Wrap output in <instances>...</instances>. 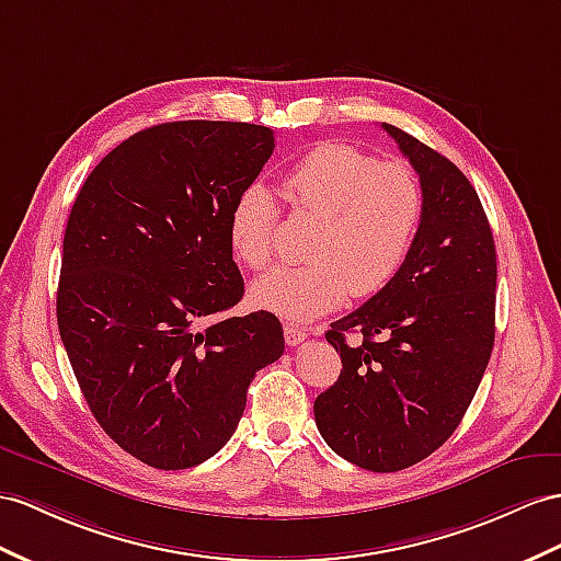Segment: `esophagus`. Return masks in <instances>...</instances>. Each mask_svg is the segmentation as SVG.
<instances>
[{
  "mask_svg": "<svg viewBox=\"0 0 561 561\" xmlns=\"http://www.w3.org/2000/svg\"><path fill=\"white\" fill-rule=\"evenodd\" d=\"M308 339V332L304 327L298 324H284V341L289 343V346H298V343H304Z\"/></svg>",
  "mask_w": 561,
  "mask_h": 561,
  "instance_id": "34e87169",
  "label": "esophagus"
}]
</instances>
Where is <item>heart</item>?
Returning <instances> with one entry per match:
<instances>
[{
  "instance_id": "1",
  "label": "heart",
  "mask_w": 561,
  "mask_h": 561,
  "mask_svg": "<svg viewBox=\"0 0 561 561\" xmlns=\"http://www.w3.org/2000/svg\"><path fill=\"white\" fill-rule=\"evenodd\" d=\"M284 190L298 213L320 218L308 243L310 263L277 267L253 282L255 308L291 322L336 310L346 296L369 298L405 265L424 213L422 180L405 161H377L343 141H324L291 165ZM279 210L261 182L243 190L229 213V247L251 270L275 257Z\"/></svg>"
}]
</instances>
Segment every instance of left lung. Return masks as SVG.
Segmentation results:
<instances>
[{
    "instance_id": "1",
    "label": "left lung",
    "mask_w": 561,
    "mask_h": 561,
    "mask_svg": "<svg viewBox=\"0 0 561 561\" xmlns=\"http://www.w3.org/2000/svg\"><path fill=\"white\" fill-rule=\"evenodd\" d=\"M381 127L422 180V222L396 279L327 332L343 369L312 410L329 448L386 473L422 462L462 422L495 341L497 263L465 172L400 127ZM351 331L362 334L355 347Z\"/></svg>"
}]
</instances>
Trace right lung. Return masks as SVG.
<instances>
[{
	"mask_svg": "<svg viewBox=\"0 0 561 561\" xmlns=\"http://www.w3.org/2000/svg\"><path fill=\"white\" fill-rule=\"evenodd\" d=\"M275 151L265 125H153L102 158L70 208L56 320L94 420L156 469L232 438L257 369L284 353L243 296L229 213Z\"/></svg>",
	"mask_w": 561,
	"mask_h": 561,
	"instance_id": "1",
	"label": "right lung"
}]
</instances>
